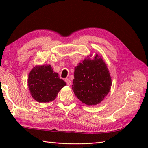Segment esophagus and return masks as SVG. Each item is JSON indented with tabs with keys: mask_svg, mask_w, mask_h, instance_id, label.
Wrapping results in <instances>:
<instances>
[{
	"mask_svg": "<svg viewBox=\"0 0 148 148\" xmlns=\"http://www.w3.org/2000/svg\"><path fill=\"white\" fill-rule=\"evenodd\" d=\"M65 82H66V83H67V84L68 86H71V84H72V82H71V81L69 79H65Z\"/></svg>",
	"mask_w": 148,
	"mask_h": 148,
	"instance_id": "esophagus-1",
	"label": "esophagus"
}]
</instances>
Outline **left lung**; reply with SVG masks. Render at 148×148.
<instances>
[{
  "label": "left lung",
  "mask_w": 148,
  "mask_h": 148,
  "mask_svg": "<svg viewBox=\"0 0 148 148\" xmlns=\"http://www.w3.org/2000/svg\"><path fill=\"white\" fill-rule=\"evenodd\" d=\"M87 57L75 67L72 88L75 95L83 103L97 105L111 90V76L102 56L97 53L93 59Z\"/></svg>",
  "instance_id": "8db88e82"
}]
</instances>
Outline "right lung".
<instances>
[{"instance_id":"right-lung-1","label":"right lung","mask_w":148,"mask_h":148,"mask_svg":"<svg viewBox=\"0 0 148 148\" xmlns=\"http://www.w3.org/2000/svg\"><path fill=\"white\" fill-rule=\"evenodd\" d=\"M28 86L32 98L39 103L54 100L58 93L66 85L64 80L53 71L50 65H36L28 77Z\"/></svg>"}]
</instances>
